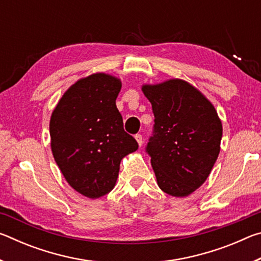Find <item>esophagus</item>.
<instances>
[{"instance_id": "34e87169", "label": "esophagus", "mask_w": 261, "mask_h": 261, "mask_svg": "<svg viewBox=\"0 0 261 261\" xmlns=\"http://www.w3.org/2000/svg\"><path fill=\"white\" fill-rule=\"evenodd\" d=\"M135 138H136L137 143H138L139 146H141V145H143V136H141L140 134H137V135L135 136Z\"/></svg>"}]
</instances>
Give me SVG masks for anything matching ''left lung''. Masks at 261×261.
Masks as SVG:
<instances>
[{"instance_id": "1", "label": "left lung", "mask_w": 261, "mask_h": 261, "mask_svg": "<svg viewBox=\"0 0 261 261\" xmlns=\"http://www.w3.org/2000/svg\"><path fill=\"white\" fill-rule=\"evenodd\" d=\"M154 125L145 151L151 156L158 185L185 197L208 177L220 153L222 124L215 108L189 83L173 79L145 85Z\"/></svg>"}]
</instances>
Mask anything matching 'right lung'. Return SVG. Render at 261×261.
Wrapping results in <instances>:
<instances>
[{
	"label": "right lung",
	"instance_id": "obj_1",
	"mask_svg": "<svg viewBox=\"0 0 261 261\" xmlns=\"http://www.w3.org/2000/svg\"><path fill=\"white\" fill-rule=\"evenodd\" d=\"M120 79L95 73L65 92L51 114V152L64 178L83 196L100 198L116 183L120 163L138 149L116 107Z\"/></svg>",
	"mask_w": 261,
	"mask_h": 261
}]
</instances>
